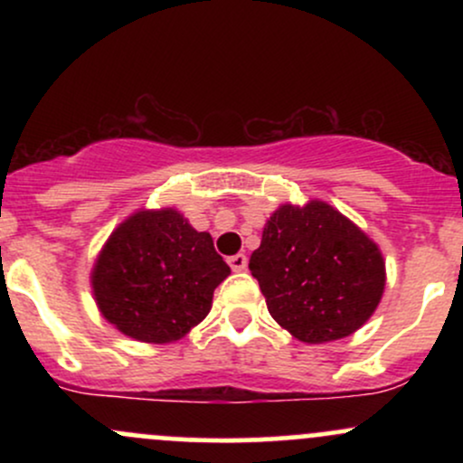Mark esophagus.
Instances as JSON below:
<instances>
[{
    "instance_id": "obj_1",
    "label": "esophagus",
    "mask_w": 463,
    "mask_h": 463,
    "mask_svg": "<svg viewBox=\"0 0 463 463\" xmlns=\"http://www.w3.org/2000/svg\"><path fill=\"white\" fill-rule=\"evenodd\" d=\"M228 265H231L232 272H243L248 268V257L246 254H232V257H228Z\"/></svg>"
}]
</instances>
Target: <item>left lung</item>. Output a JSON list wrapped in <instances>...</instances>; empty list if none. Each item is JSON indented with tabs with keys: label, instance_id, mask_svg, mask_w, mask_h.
Segmentation results:
<instances>
[{
	"label": "left lung",
	"instance_id": "obj_1",
	"mask_svg": "<svg viewBox=\"0 0 463 463\" xmlns=\"http://www.w3.org/2000/svg\"><path fill=\"white\" fill-rule=\"evenodd\" d=\"M250 272L269 316L296 339H342L368 322L385 287L381 250L333 206H280L263 228Z\"/></svg>",
	"mask_w": 463,
	"mask_h": 463
}]
</instances>
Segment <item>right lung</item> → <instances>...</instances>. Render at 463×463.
<instances>
[{"instance_id": "1", "label": "right lung", "mask_w": 463, "mask_h": 463, "mask_svg": "<svg viewBox=\"0 0 463 463\" xmlns=\"http://www.w3.org/2000/svg\"><path fill=\"white\" fill-rule=\"evenodd\" d=\"M231 274L209 232L178 211H139L110 235L93 268V294L110 324L132 339L167 344L211 311Z\"/></svg>"}]
</instances>
